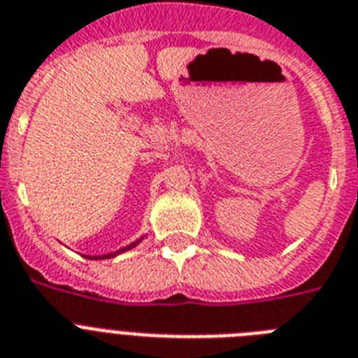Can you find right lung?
Segmentation results:
<instances>
[{
	"label": "right lung",
	"instance_id": "1",
	"mask_svg": "<svg viewBox=\"0 0 358 358\" xmlns=\"http://www.w3.org/2000/svg\"><path fill=\"white\" fill-rule=\"evenodd\" d=\"M145 236V235H143ZM143 236L142 238H138L136 242H133V244H129V245H125V248H122V249H118V251H113V253H107V255H100V257H85V258H91V260H105V258H114V257H118L120 253H125V251H129V249H133V248H136L138 244H140V242H142L143 240Z\"/></svg>",
	"mask_w": 358,
	"mask_h": 358
}]
</instances>
